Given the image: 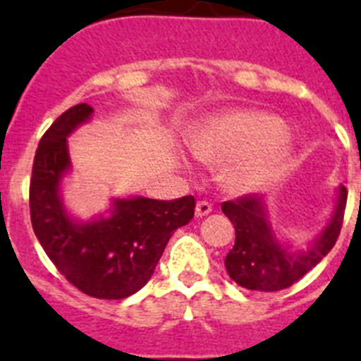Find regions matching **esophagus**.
<instances>
[{
  "instance_id": "34e87169",
  "label": "esophagus",
  "mask_w": 361,
  "mask_h": 361,
  "mask_svg": "<svg viewBox=\"0 0 361 361\" xmlns=\"http://www.w3.org/2000/svg\"><path fill=\"white\" fill-rule=\"evenodd\" d=\"M209 213H212V204L206 202V200H199L195 208V215L199 216V219H202V216L209 215Z\"/></svg>"
}]
</instances>
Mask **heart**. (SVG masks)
Segmentation results:
<instances>
[{
  "instance_id": "1",
  "label": "heart",
  "mask_w": 361,
  "mask_h": 361,
  "mask_svg": "<svg viewBox=\"0 0 361 361\" xmlns=\"http://www.w3.org/2000/svg\"><path fill=\"white\" fill-rule=\"evenodd\" d=\"M289 130L280 117L266 111H229L191 130L188 148L209 164L233 162L228 178L250 190L273 171L282 157Z\"/></svg>"
}]
</instances>
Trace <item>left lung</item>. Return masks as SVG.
I'll return each mask as SVG.
<instances>
[{"label":"left lung","mask_w":361,"mask_h":361,"mask_svg":"<svg viewBox=\"0 0 361 361\" xmlns=\"http://www.w3.org/2000/svg\"><path fill=\"white\" fill-rule=\"evenodd\" d=\"M347 190L338 188L336 206L324 231L305 251H291L279 240L269 222L266 202L258 195H244L222 204V212L235 226V245L226 257V271L231 280L251 291H282L333 250L343 222Z\"/></svg>","instance_id":"8db88e82"}]
</instances>
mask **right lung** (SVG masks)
Here are the masks:
<instances>
[{"mask_svg":"<svg viewBox=\"0 0 361 361\" xmlns=\"http://www.w3.org/2000/svg\"><path fill=\"white\" fill-rule=\"evenodd\" d=\"M86 103L57 117L36 149L30 178V219L37 240L57 271L85 295L121 300L152 279L166 244L195 213L191 195L175 200L128 197L92 220L68 215L61 184L72 168L66 137L88 123Z\"/></svg>","mask_w":361,"mask_h":361,"instance_id":"1","label":"right lung"}]
</instances>
